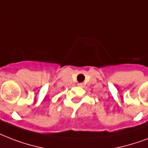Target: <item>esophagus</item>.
<instances>
[{
  "label": "esophagus",
  "mask_w": 148,
  "mask_h": 148,
  "mask_svg": "<svg viewBox=\"0 0 148 148\" xmlns=\"http://www.w3.org/2000/svg\"><path fill=\"white\" fill-rule=\"evenodd\" d=\"M78 86H82L83 85H82V83H78Z\"/></svg>",
  "instance_id": "34e87169"
}]
</instances>
